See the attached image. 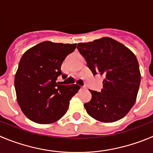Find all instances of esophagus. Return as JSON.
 I'll use <instances>...</instances> for the list:
<instances>
[{
    "mask_svg": "<svg viewBox=\"0 0 153 153\" xmlns=\"http://www.w3.org/2000/svg\"><path fill=\"white\" fill-rule=\"evenodd\" d=\"M81 89H82V90H85V89H87V88L85 86H82V87H81Z\"/></svg>",
    "mask_w": 153,
    "mask_h": 153,
    "instance_id": "34e87169",
    "label": "esophagus"
}]
</instances>
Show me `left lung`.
Segmentation results:
<instances>
[{
	"label": "left lung",
	"mask_w": 153,
	"mask_h": 153,
	"mask_svg": "<svg viewBox=\"0 0 153 153\" xmlns=\"http://www.w3.org/2000/svg\"><path fill=\"white\" fill-rule=\"evenodd\" d=\"M77 48L93 74L104 77L100 92L90 91L92 98L84 105L88 115L107 123L125 117L134 105L140 84L134 54L111 38L79 43Z\"/></svg>",
	"instance_id": "obj_1"
}]
</instances>
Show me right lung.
Here are the masks:
<instances>
[{
    "label": "right lung",
    "instance_id": "add662e5",
    "mask_svg": "<svg viewBox=\"0 0 153 153\" xmlns=\"http://www.w3.org/2000/svg\"><path fill=\"white\" fill-rule=\"evenodd\" d=\"M76 44L44 41L22 55L15 75L17 102L31 121L51 124L62 118L68 110L70 100L81 87L56 82L65 57L73 52Z\"/></svg>",
    "mask_w": 153,
    "mask_h": 153
}]
</instances>
